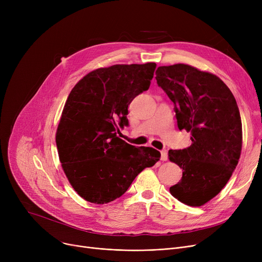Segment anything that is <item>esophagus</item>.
Returning a JSON list of instances; mask_svg holds the SVG:
<instances>
[{
  "label": "esophagus",
  "mask_w": 262,
  "mask_h": 262,
  "mask_svg": "<svg viewBox=\"0 0 262 262\" xmlns=\"http://www.w3.org/2000/svg\"><path fill=\"white\" fill-rule=\"evenodd\" d=\"M160 154H161L160 159H161L162 161H164V160H167V159H168V152H167L166 149H162L161 152H160Z\"/></svg>",
  "instance_id": "34e87169"
}]
</instances>
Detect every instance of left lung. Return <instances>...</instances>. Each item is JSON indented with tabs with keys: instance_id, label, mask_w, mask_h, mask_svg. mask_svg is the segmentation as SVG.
I'll return each mask as SVG.
<instances>
[{
	"instance_id": "1",
	"label": "left lung",
	"mask_w": 262,
	"mask_h": 262,
	"mask_svg": "<svg viewBox=\"0 0 262 262\" xmlns=\"http://www.w3.org/2000/svg\"><path fill=\"white\" fill-rule=\"evenodd\" d=\"M158 86L174 103L177 126L191 133V145L170 149L183 169L171 194L202 206L220 193L236 169L242 148V123L235 96L217 76L189 64L159 67Z\"/></svg>"
}]
</instances>
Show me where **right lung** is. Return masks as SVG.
Masks as SVG:
<instances>
[{
	"mask_svg": "<svg viewBox=\"0 0 262 262\" xmlns=\"http://www.w3.org/2000/svg\"><path fill=\"white\" fill-rule=\"evenodd\" d=\"M155 62L115 64L88 73L68 96L56 133L62 169L78 195L106 204L123 195L160 153L120 139L128 105L149 88Z\"/></svg>",
	"mask_w": 262,
	"mask_h": 262,
	"instance_id": "add662e5",
	"label": "right lung"
}]
</instances>
